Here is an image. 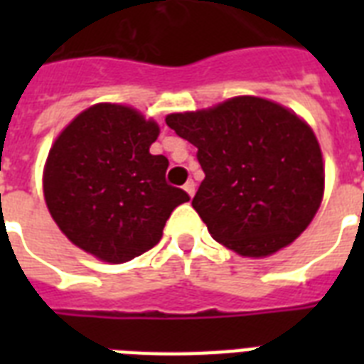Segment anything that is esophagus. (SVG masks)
I'll return each instance as SVG.
<instances>
[{
  "mask_svg": "<svg viewBox=\"0 0 364 364\" xmlns=\"http://www.w3.org/2000/svg\"><path fill=\"white\" fill-rule=\"evenodd\" d=\"M183 188H185V191H187V194H188V196H191V198H193L194 193H196V185H194L193 179H191V181L185 183V187H183Z\"/></svg>",
  "mask_w": 364,
  "mask_h": 364,
  "instance_id": "obj_1",
  "label": "esophagus"
}]
</instances>
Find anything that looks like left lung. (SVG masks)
Returning a JSON list of instances; mask_svg holds the SVG:
<instances>
[{
    "instance_id": "left-lung-1",
    "label": "left lung",
    "mask_w": 364,
    "mask_h": 364,
    "mask_svg": "<svg viewBox=\"0 0 364 364\" xmlns=\"http://www.w3.org/2000/svg\"><path fill=\"white\" fill-rule=\"evenodd\" d=\"M166 124L198 149L205 177L193 208L223 245L266 257L306 230L325 188L316 134L293 111L255 96L171 113Z\"/></svg>"
}]
</instances>
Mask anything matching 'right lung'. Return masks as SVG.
<instances>
[{
	"label": "right lung",
	"mask_w": 364,
	"mask_h": 364,
	"mask_svg": "<svg viewBox=\"0 0 364 364\" xmlns=\"http://www.w3.org/2000/svg\"><path fill=\"white\" fill-rule=\"evenodd\" d=\"M159 124L117 104H96L56 137L43 171L45 202L71 243L105 262L154 247L188 194L166 183L168 159L151 154Z\"/></svg>",
	"instance_id": "right-lung-1"
}]
</instances>
